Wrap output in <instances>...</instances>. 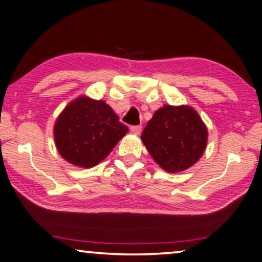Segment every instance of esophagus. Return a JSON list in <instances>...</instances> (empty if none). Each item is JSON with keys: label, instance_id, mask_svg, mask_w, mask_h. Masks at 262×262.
Returning <instances> with one entry per match:
<instances>
[{"label": "esophagus", "instance_id": "esophagus-1", "mask_svg": "<svg viewBox=\"0 0 262 262\" xmlns=\"http://www.w3.org/2000/svg\"><path fill=\"white\" fill-rule=\"evenodd\" d=\"M130 130H131L132 134L139 135V134H141V131H142V126H141V125H135V126L130 127Z\"/></svg>", "mask_w": 262, "mask_h": 262}]
</instances>
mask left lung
Listing matches in <instances>:
<instances>
[{
  "mask_svg": "<svg viewBox=\"0 0 262 262\" xmlns=\"http://www.w3.org/2000/svg\"><path fill=\"white\" fill-rule=\"evenodd\" d=\"M155 162L168 173L192 167L205 151L207 128L189 106L164 105L148 121L141 136Z\"/></svg>",
  "mask_w": 262,
  "mask_h": 262,
  "instance_id": "obj_1",
  "label": "left lung"
}]
</instances>
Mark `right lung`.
I'll return each mask as SVG.
<instances>
[{
	"label": "right lung",
	"mask_w": 262,
	"mask_h": 262,
	"mask_svg": "<svg viewBox=\"0 0 262 262\" xmlns=\"http://www.w3.org/2000/svg\"><path fill=\"white\" fill-rule=\"evenodd\" d=\"M127 131L105 101L80 96L57 118L53 135L64 160L74 166L92 168L108 156Z\"/></svg>",
	"instance_id": "1"
}]
</instances>
